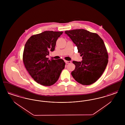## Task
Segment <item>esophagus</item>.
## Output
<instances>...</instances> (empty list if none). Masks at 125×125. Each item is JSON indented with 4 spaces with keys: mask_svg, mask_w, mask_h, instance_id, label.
<instances>
[{
    "mask_svg": "<svg viewBox=\"0 0 125 125\" xmlns=\"http://www.w3.org/2000/svg\"><path fill=\"white\" fill-rule=\"evenodd\" d=\"M65 63L66 64H70L71 63V61H67V60H65Z\"/></svg>",
    "mask_w": 125,
    "mask_h": 125,
    "instance_id": "1",
    "label": "esophagus"
}]
</instances>
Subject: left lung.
<instances>
[{
	"mask_svg": "<svg viewBox=\"0 0 125 125\" xmlns=\"http://www.w3.org/2000/svg\"><path fill=\"white\" fill-rule=\"evenodd\" d=\"M68 36L77 47L83 56L81 62L73 61L75 69L71 74L82 85H89L95 82L105 69L108 54L103 39L96 33L83 29L66 30Z\"/></svg>",
	"mask_w": 125,
	"mask_h": 125,
	"instance_id": "left-lung-1",
	"label": "left lung"
}]
</instances>
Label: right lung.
I'll use <instances>...</instances> for the list:
<instances>
[{
  "label": "right lung",
  "mask_w": 125,
  "mask_h": 125,
  "mask_svg": "<svg viewBox=\"0 0 125 125\" xmlns=\"http://www.w3.org/2000/svg\"><path fill=\"white\" fill-rule=\"evenodd\" d=\"M62 31H45L31 36L26 42L23 54L24 65L32 78L42 85L50 86L59 79L65 63L62 59L49 60V52L55 50Z\"/></svg>",
  "instance_id": "obj_1"
}]
</instances>
